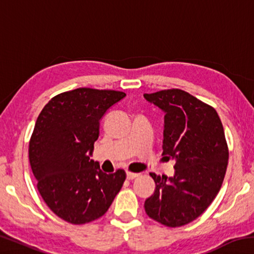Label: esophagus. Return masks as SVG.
<instances>
[{
  "mask_svg": "<svg viewBox=\"0 0 254 254\" xmlns=\"http://www.w3.org/2000/svg\"><path fill=\"white\" fill-rule=\"evenodd\" d=\"M136 177H139V174H133V173H127V179L132 180Z\"/></svg>",
  "mask_w": 254,
  "mask_h": 254,
  "instance_id": "obj_1",
  "label": "esophagus"
}]
</instances>
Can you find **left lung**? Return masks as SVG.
I'll list each match as a JSON object with an SVG mask.
<instances>
[{
  "label": "left lung",
  "instance_id": "left-lung-1",
  "mask_svg": "<svg viewBox=\"0 0 254 254\" xmlns=\"http://www.w3.org/2000/svg\"><path fill=\"white\" fill-rule=\"evenodd\" d=\"M143 96L165 113L162 154L176 161L173 177L150 174L156 190L144 201L145 213L166 226H183L220 191L229 160L224 128L215 109L182 89Z\"/></svg>",
  "mask_w": 254,
  "mask_h": 254
}]
</instances>
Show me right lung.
I'll use <instances>...</instances> for the list:
<instances>
[{
  "label": "right lung",
  "mask_w": 254,
  "mask_h": 254,
  "mask_svg": "<svg viewBox=\"0 0 254 254\" xmlns=\"http://www.w3.org/2000/svg\"><path fill=\"white\" fill-rule=\"evenodd\" d=\"M126 93L77 88L51 98L29 143L37 187L53 212L71 224L103 216L126 180V171L105 174L92 160L100 121Z\"/></svg>",
  "instance_id": "right-lung-1"
}]
</instances>
